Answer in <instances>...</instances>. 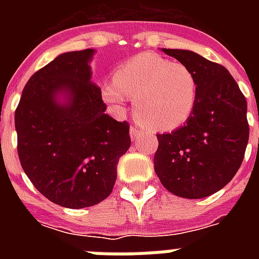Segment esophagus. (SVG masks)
Instances as JSON below:
<instances>
[{
  "label": "esophagus",
  "instance_id": "34e87169",
  "mask_svg": "<svg viewBox=\"0 0 259 259\" xmlns=\"http://www.w3.org/2000/svg\"><path fill=\"white\" fill-rule=\"evenodd\" d=\"M142 133H144V130L138 129V127H134V126L130 127V137H132V140H138V137H140Z\"/></svg>",
  "mask_w": 259,
  "mask_h": 259
}]
</instances>
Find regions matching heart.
I'll list each match as a JSON object with an SVG mask.
<instances>
[{"mask_svg": "<svg viewBox=\"0 0 259 259\" xmlns=\"http://www.w3.org/2000/svg\"><path fill=\"white\" fill-rule=\"evenodd\" d=\"M105 101L123 109L134 98L140 121L156 130H173L192 115L199 98L196 74L187 64L156 54H140L122 64L102 89Z\"/></svg>", "mask_w": 259, "mask_h": 259, "instance_id": "1", "label": "heart"}]
</instances>
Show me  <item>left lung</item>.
Returning <instances> with one entry per match:
<instances>
[{
    "label": "left lung",
    "instance_id": "left-lung-1",
    "mask_svg": "<svg viewBox=\"0 0 259 259\" xmlns=\"http://www.w3.org/2000/svg\"><path fill=\"white\" fill-rule=\"evenodd\" d=\"M162 52L191 68L199 82L192 115L172 133L157 134L154 170L173 195L201 199L229 184L249 142L247 102L225 67L187 50Z\"/></svg>",
    "mask_w": 259,
    "mask_h": 259
}]
</instances>
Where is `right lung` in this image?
I'll return each mask as SVG.
<instances>
[{"label":"right lung","instance_id":"1","mask_svg":"<svg viewBox=\"0 0 259 259\" xmlns=\"http://www.w3.org/2000/svg\"><path fill=\"white\" fill-rule=\"evenodd\" d=\"M94 54H62L34 72L14 113L22 169L38 192L66 208L105 200L130 146L129 123L105 113L91 82Z\"/></svg>","mask_w":259,"mask_h":259}]
</instances>
